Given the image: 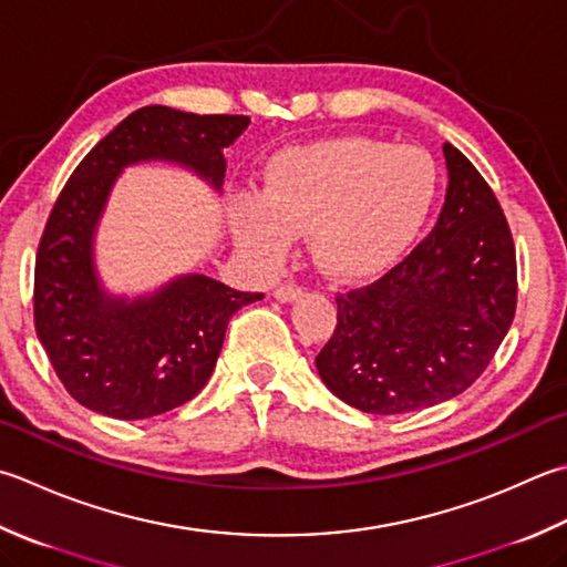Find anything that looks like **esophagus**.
<instances>
[{
    "label": "esophagus",
    "instance_id": "obj_1",
    "mask_svg": "<svg viewBox=\"0 0 567 567\" xmlns=\"http://www.w3.org/2000/svg\"><path fill=\"white\" fill-rule=\"evenodd\" d=\"M302 292L305 290L299 285H282L275 290V299H280V302H295L297 297H302Z\"/></svg>",
    "mask_w": 567,
    "mask_h": 567
}]
</instances>
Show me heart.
<instances>
[{
	"mask_svg": "<svg viewBox=\"0 0 567 567\" xmlns=\"http://www.w3.org/2000/svg\"><path fill=\"white\" fill-rule=\"evenodd\" d=\"M440 188L425 150L347 135L275 154L258 194H240L233 230L265 265L282 262L309 233L321 270L361 280L385 270L425 226Z\"/></svg>",
	"mask_w": 567,
	"mask_h": 567,
	"instance_id": "obj_1",
	"label": "heart"
}]
</instances>
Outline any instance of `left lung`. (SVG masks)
Segmentation results:
<instances>
[{
  "label": "left lung",
  "mask_w": 567,
  "mask_h": 567,
  "mask_svg": "<svg viewBox=\"0 0 567 567\" xmlns=\"http://www.w3.org/2000/svg\"><path fill=\"white\" fill-rule=\"evenodd\" d=\"M447 196L430 236L359 290L337 295L317 357L331 393L373 415L445 403L480 379L516 315V248L492 186L445 142Z\"/></svg>",
  "instance_id": "1"
}]
</instances>
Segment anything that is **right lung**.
Segmentation results:
<instances>
[{
    "label": "right lung",
    "instance_id": "1",
    "mask_svg": "<svg viewBox=\"0 0 567 567\" xmlns=\"http://www.w3.org/2000/svg\"><path fill=\"white\" fill-rule=\"evenodd\" d=\"M248 122L140 107L85 154L55 198L33 270V324L55 375L81 405L144 420L188 403L216 369L230 317L262 299L206 275H182L137 299L113 297L93 262L97 220L125 166L176 162L220 188L224 147Z\"/></svg>",
    "mask_w": 567,
    "mask_h": 567
}]
</instances>
